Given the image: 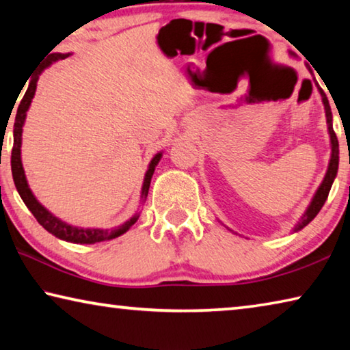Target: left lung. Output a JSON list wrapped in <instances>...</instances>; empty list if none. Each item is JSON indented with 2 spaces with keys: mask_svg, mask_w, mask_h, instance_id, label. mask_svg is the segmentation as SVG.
I'll list each match as a JSON object with an SVG mask.
<instances>
[{
  "mask_svg": "<svg viewBox=\"0 0 350 350\" xmlns=\"http://www.w3.org/2000/svg\"><path fill=\"white\" fill-rule=\"evenodd\" d=\"M319 94H321V98H323V103H324V109H325V118H327V128H329V134H330V144H332V156H330V162H329V168H327V173H325V177L321 185H319L318 191L315 193V196H313L312 202L309 205V208L304 213L303 219H301V222H298V225L295 227V232H298V230L304 228L307 224L310 221H313V217H315L319 210L323 208V205L325 202V199L329 196V191L332 188V183H334V179L336 176V171H338V161H340V151H338V139H336V134L334 131V125H332V111H330V105H329V100L325 97L324 91L321 88H318Z\"/></svg>",
  "mask_w": 350,
  "mask_h": 350,
  "instance_id": "8db88e82",
  "label": "left lung"
}]
</instances>
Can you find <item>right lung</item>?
I'll use <instances>...</instances> for the list:
<instances>
[{"instance_id": "add662e5", "label": "right lung", "mask_w": 350, "mask_h": 350, "mask_svg": "<svg viewBox=\"0 0 350 350\" xmlns=\"http://www.w3.org/2000/svg\"><path fill=\"white\" fill-rule=\"evenodd\" d=\"M69 57V54H52L49 58L44 62L43 68H41L37 75L33 77L29 83L27 91L25 96H23L21 102L18 105V109H16V116H15V123H14V148H12V157H10V163H12V176H14V182L15 187L18 189L20 196L23 199V202L26 204V206L31 210L32 215L37 219L40 225H43V228H46L47 232L52 233L57 238H60L63 241L68 242H75V244H96V242H102L106 239H114L117 236L123 234L128 232L129 227L137 222L139 215L133 216L129 221H126L120 227H117L114 230H97V228H77L72 227V225L64 224L60 219H57L55 216H52L49 211H47L43 205H41L31 191V188L27 185L26 176H25V170H23V163H21V133H23V125H25V118H26V112L31 106L32 98L35 96V90H37V81H38V75L41 74V70L44 68L51 66L54 62L63 60V58ZM162 152H157L156 156L152 157V161L150 163V168H148L146 174H145V180H144V187H142V198L148 196V189H150V183H151V177L154 174V168L157 167L159 161H161Z\"/></svg>"}]
</instances>
